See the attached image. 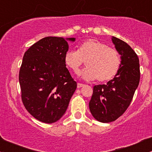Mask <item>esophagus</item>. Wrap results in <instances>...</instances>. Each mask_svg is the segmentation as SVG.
Returning a JSON list of instances; mask_svg holds the SVG:
<instances>
[{"instance_id": "esophagus-1", "label": "esophagus", "mask_w": 152, "mask_h": 152, "mask_svg": "<svg viewBox=\"0 0 152 152\" xmlns=\"http://www.w3.org/2000/svg\"><path fill=\"white\" fill-rule=\"evenodd\" d=\"M77 86L78 88H81V87L84 86V84H83V83H77Z\"/></svg>"}]
</instances>
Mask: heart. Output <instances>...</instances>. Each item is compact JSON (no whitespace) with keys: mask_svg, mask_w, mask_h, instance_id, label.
<instances>
[{"mask_svg":"<svg viewBox=\"0 0 152 152\" xmlns=\"http://www.w3.org/2000/svg\"><path fill=\"white\" fill-rule=\"evenodd\" d=\"M85 62L86 68L81 76L88 80L96 79L99 83L107 82L118 73L121 66V56L115 49L96 39H87L78 45L77 51L65 53L66 66L77 73Z\"/></svg>","mask_w":152,"mask_h":152,"instance_id":"obj_1","label":"heart"}]
</instances>
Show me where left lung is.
I'll return each instance as SVG.
<instances>
[{
    "mask_svg": "<svg viewBox=\"0 0 152 152\" xmlns=\"http://www.w3.org/2000/svg\"><path fill=\"white\" fill-rule=\"evenodd\" d=\"M113 43L121 55V66L113 79L94 86L89 109L95 119L102 123L115 121L126 110L139 85V58L129 45L113 37Z\"/></svg>",
    "mask_w": 152,
    "mask_h": 152,
    "instance_id": "obj_1",
    "label": "left lung"
}]
</instances>
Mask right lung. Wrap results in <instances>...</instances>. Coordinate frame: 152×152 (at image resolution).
Returning <instances> with one entry per match:
<instances>
[{"label": "right lung", "mask_w": 152, "mask_h": 152, "mask_svg": "<svg viewBox=\"0 0 152 152\" xmlns=\"http://www.w3.org/2000/svg\"><path fill=\"white\" fill-rule=\"evenodd\" d=\"M67 40L75 39L45 37L23 56L19 73L22 101L29 113L42 122L60 119L76 90L77 83L64 63Z\"/></svg>", "instance_id": "add662e5"}]
</instances>
